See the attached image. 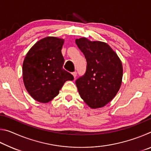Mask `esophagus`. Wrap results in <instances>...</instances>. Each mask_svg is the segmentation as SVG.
Wrapping results in <instances>:
<instances>
[{"instance_id":"1","label":"esophagus","mask_w":151,"mask_h":151,"mask_svg":"<svg viewBox=\"0 0 151 151\" xmlns=\"http://www.w3.org/2000/svg\"><path fill=\"white\" fill-rule=\"evenodd\" d=\"M72 75H73V76H74V78H75L76 76V72H73V73H72Z\"/></svg>"}]
</instances>
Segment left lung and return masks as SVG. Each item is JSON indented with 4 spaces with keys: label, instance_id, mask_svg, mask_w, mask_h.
Instances as JSON below:
<instances>
[{
    "label": "left lung",
    "instance_id": "left-lung-1",
    "mask_svg": "<svg viewBox=\"0 0 151 151\" xmlns=\"http://www.w3.org/2000/svg\"><path fill=\"white\" fill-rule=\"evenodd\" d=\"M87 62L85 75L76 81L81 99L92 109L111 102L121 88L122 65L116 53L106 42L85 37L75 40Z\"/></svg>",
    "mask_w": 151,
    "mask_h": 151
}]
</instances>
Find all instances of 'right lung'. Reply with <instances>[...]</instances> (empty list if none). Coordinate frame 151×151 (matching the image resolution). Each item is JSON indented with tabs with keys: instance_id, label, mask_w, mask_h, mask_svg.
I'll use <instances>...</instances> for the list:
<instances>
[{
	"instance_id": "right-lung-1",
	"label": "right lung",
	"mask_w": 151,
	"mask_h": 151,
	"mask_svg": "<svg viewBox=\"0 0 151 151\" xmlns=\"http://www.w3.org/2000/svg\"><path fill=\"white\" fill-rule=\"evenodd\" d=\"M65 40L55 37L40 39L30 48L22 65L25 88L35 101L47 103L59 94L66 81L73 76L63 69L61 52Z\"/></svg>"
}]
</instances>
